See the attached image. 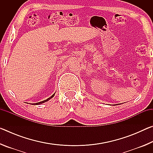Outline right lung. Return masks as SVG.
<instances>
[{"label": "right lung", "mask_w": 153, "mask_h": 153, "mask_svg": "<svg viewBox=\"0 0 153 153\" xmlns=\"http://www.w3.org/2000/svg\"><path fill=\"white\" fill-rule=\"evenodd\" d=\"M55 94H53V95L51 96V97H49V98H48L47 99H46V100H43V101H41V102H36V103H33V105H40V104H42V103H44V102H47L48 100H49L50 99H51L52 98H53L54 96H55Z\"/></svg>", "instance_id": "right-lung-1"}]
</instances>
